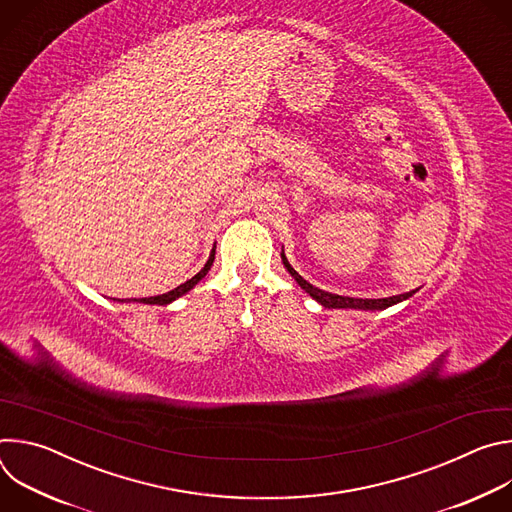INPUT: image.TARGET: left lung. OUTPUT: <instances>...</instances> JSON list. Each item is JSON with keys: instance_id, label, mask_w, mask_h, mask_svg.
I'll use <instances>...</instances> for the list:
<instances>
[{"instance_id": "1", "label": "left lung", "mask_w": 512, "mask_h": 512, "mask_svg": "<svg viewBox=\"0 0 512 512\" xmlns=\"http://www.w3.org/2000/svg\"><path fill=\"white\" fill-rule=\"evenodd\" d=\"M281 261L283 267L289 271V275L296 279V283L306 291V294L316 300L320 306L328 308V310H364V312H375V310H387L399 302L409 300L413 294H417L419 287L413 291H407V294H399V296H391V298H381V300H362V298H348V296H338V294H330V291H324L312 283H308L294 267L289 265L283 249H281Z\"/></svg>"}]
</instances>
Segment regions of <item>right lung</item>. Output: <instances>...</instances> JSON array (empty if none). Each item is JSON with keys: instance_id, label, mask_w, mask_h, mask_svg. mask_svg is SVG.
<instances>
[{"instance_id": "1", "label": "right lung", "mask_w": 512, "mask_h": 512, "mask_svg": "<svg viewBox=\"0 0 512 512\" xmlns=\"http://www.w3.org/2000/svg\"><path fill=\"white\" fill-rule=\"evenodd\" d=\"M214 253H216V247H212V251H210V257H208V261H206V265L194 275V277H190L188 281H184L182 285H178V287H174L172 291H168V294H162V296H154V298H131V300H113V302H121V304H129V302H139V304H150V306H154V304H158V306H168V304H172L174 300H178V298H182L184 294H188V291L210 271V267H212V261H214Z\"/></svg>"}]
</instances>
